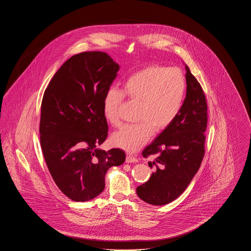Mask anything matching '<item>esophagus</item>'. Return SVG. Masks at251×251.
Returning <instances> with one entry per match:
<instances>
[{"label": "esophagus", "mask_w": 251, "mask_h": 251, "mask_svg": "<svg viewBox=\"0 0 251 251\" xmlns=\"http://www.w3.org/2000/svg\"><path fill=\"white\" fill-rule=\"evenodd\" d=\"M136 162H138V160L133 156L127 155L126 157V163H136Z\"/></svg>", "instance_id": "esophagus-1"}]
</instances>
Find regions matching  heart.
<instances>
[{
  "mask_svg": "<svg viewBox=\"0 0 251 251\" xmlns=\"http://www.w3.org/2000/svg\"><path fill=\"white\" fill-rule=\"evenodd\" d=\"M186 90L182 72L177 68L151 66L131 75L123 92L111 87L103 98V117L113 126L120 124L124 95L140 103L134 125H126L112 135V143L128 152L137 151L155 131L168 128L179 115Z\"/></svg>",
  "mask_w": 251,
  "mask_h": 251,
  "instance_id": "heart-1",
  "label": "heart"
}]
</instances>
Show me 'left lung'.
Returning <instances> with one entry per match:
<instances>
[{
	"label": "left lung",
	"instance_id": "left-lung-1",
	"mask_svg": "<svg viewBox=\"0 0 251 251\" xmlns=\"http://www.w3.org/2000/svg\"><path fill=\"white\" fill-rule=\"evenodd\" d=\"M186 97L178 117L142 152L154 172L136 188L137 196L151 205L173 201L191 182L204 156L207 102L202 87L185 65Z\"/></svg>",
	"mask_w": 251,
	"mask_h": 251
}]
</instances>
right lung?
I'll return each mask as SVG.
<instances>
[{
    "instance_id": "obj_1",
    "label": "right lung",
    "mask_w": 251,
    "mask_h": 251,
    "mask_svg": "<svg viewBox=\"0 0 251 251\" xmlns=\"http://www.w3.org/2000/svg\"><path fill=\"white\" fill-rule=\"evenodd\" d=\"M119 70L106 52H81L62 65L44 92L41 150L54 182L73 201L99 196L108 169L125 161L120 149L97 148L107 137L103 98Z\"/></svg>"
}]
</instances>
